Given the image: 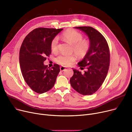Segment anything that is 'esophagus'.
I'll return each instance as SVG.
<instances>
[{
  "mask_svg": "<svg viewBox=\"0 0 132 132\" xmlns=\"http://www.w3.org/2000/svg\"><path fill=\"white\" fill-rule=\"evenodd\" d=\"M66 69V67H65L64 66H61V67H60V70L61 71H65Z\"/></svg>",
  "mask_w": 132,
  "mask_h": 132,
  "instance_id": "34e87169",
  "label": "esophagus"
}]
</instances>
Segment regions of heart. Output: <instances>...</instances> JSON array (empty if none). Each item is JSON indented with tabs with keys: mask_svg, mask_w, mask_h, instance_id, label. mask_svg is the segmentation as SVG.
I'll use <instances>...</instances> for the list:
<instances>
[{
	"mask_svg": "<svg viewBox=\"0 0 132 132\" xmlns=\"http://www.w3.org/2000/svg\"><path fill=\"white\" fill-rule=\"evenodd\" d=\"M62 38L72 45V50L78 58H84L88 53L90 48L89 42L88 40L82 39V35L79 32L72 29L68 30L62 33ZM58 39L55 37L51 43V48L53 52L58 50ZM75 60L76 57L73 54H62L56 57L55 61L62 66H68Z\"/></svg>",
	"mask_w": 132,
	"mask_h": 132,
	"instance_id": "obj_1",
	"label": "heart"
}]
</instances>
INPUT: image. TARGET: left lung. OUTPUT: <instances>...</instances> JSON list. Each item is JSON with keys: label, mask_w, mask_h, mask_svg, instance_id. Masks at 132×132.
Masks as SVG:
<instances>
[{"label": "left lung", "mask_w": 132, "mask_h": 132, "mask_svg": "<svg viewBox=\"0 0 132 132\" xmlns=\"http://www.w3.org/2000/svg\"><path fill=\"white\" fill-rule=\"evenodd\" d=\"M88 36L90 48L84 59L78 62L84 73L72 68L74 74L70 79L71 86L82 95H91L100 87L107 76L110 62V50L106 40L94 28L89 26L74 27Z\"/></svg>", "instance_id": "left-lung-1"}]
</instances>
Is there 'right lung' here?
Masks as SVG:
<instances>
[{
  "label": "right lung",
  "mask_w": 132,
  "mask_h": 132,
  "mask_svg": "<svg viewBox=\"0 0 132 132\" xmlns=\"http://www.w3.org/2000/svg\"><path fill=\"white\" fill-rule=\"evenodd\" d=\"M63 29L37 28L24 39L19 52V63L22 75L33 91L42 94L55 84L60 66L54 64L51 68L45 65L46 56L51 53V43Z\"/></svg>",
  "instance_id": "1"
}]
</instances>
